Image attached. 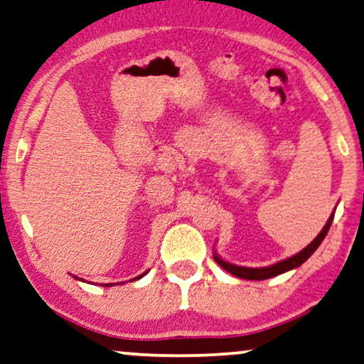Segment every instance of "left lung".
<instances>
[{
    "label": "left lung",
    "mask_w": 364,
    "mask_h": 364,
    "mask_svg": "<svg viewBox=\"0 0 364 364\" xmlns=\"http://www.w3.org/2000/svg\"><path fill=\"white\" fill-rule=\"evenodd\" d=\"M334 219V212L331 215H329L326 225H324L323 230L316 235V239L311 242L309 245H306L301 252L294 254L292 257H287L284 261H279L277 264H272V266H267V267H242V266H235V264H230L228 261H224V259H220L217 254L214 252V261L219 264L220 267L225 269V271L230 272V274L235 276V277H240V279H249V281H264V279H269V277H274V276H279L282 272H287L291 271V269H296L299 267L301 264L308 261V259L313 256V252L316 249L319 247L321 242H323L324 237H326L329 228H331V223Z\"/></svg>",
    "instance_id": "obj_1"
}]
</instances>
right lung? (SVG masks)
Wrapping results in <instances>:
<instances>
[{
  "label": "right lung",
  "mask_w": 364,
  "mask_h": 364,
  "mask_svg": "<svg viewBox=\"0 0 364 364\" xmlns=\"http://www.w3.org/2000/svg\"><path fill=\"white\" fill-rule=\"evenodd\" d=\"M141 276H144V274H141ZM141 276H139V277H134V279H132V281H136V279H140ZM77 279H78V277H77ZM105 286H112V284H105Z\"/></svg>",
  "instance_id": "obj_1"
}]
</instances>
